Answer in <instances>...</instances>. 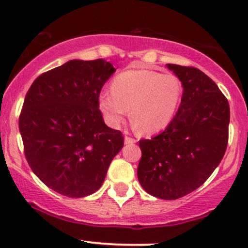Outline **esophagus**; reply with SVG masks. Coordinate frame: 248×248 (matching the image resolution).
I'll return each instance as SVG.
<instances>
[{"label": "esophagus", "mask_w": 248, "mask_h": 248, "mask_svg": "<svg viewBox=\"0 0 248 248\" xmlns=\"http://www.w3.org/2000/svg\"><path fill=\"white\" fill-rule=\"evenodd\" d=\"M135 140H134V139H132V138H129V136L128 135H126L124 136V144H132V143H135Z\"/></svg>", "instance_id": "34e87169"}]
</instances>
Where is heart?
Segmentation results:
<instances>
[{"label":"heart","instance_id":"heart-1","mask_svg":"<svg viewBox=\"0 0 248 248\" xmlns=\"http://www.w3.org/2000/svg\"><path fill=\"white\" fill-rule=\"evenodd\" d=\"M112 93L99 96V107L109 126L119 127L130 109V120L142 134H156L171 124L181 105L183 87L171 73L132 69L119 73Z\"/></svg>","mask_w":248,"mask_h":248}]
</instances>
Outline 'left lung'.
<instances>
[{
	"mask_svg": "<svg viewBox=\"0 0 248 248\" xmlns=\"http://www.w3.org/2000/svg\"><path fill=\"white\" fill-rule=\"evenodd\" d=\"M183 86L171 124L140 140L141 186L161 199H177L199 187L223 160L229 141L230 106L216 82L201 70L167 64Z\"/></svg>",
	"mask_w": 248,
	"mask_h": 248,
	"instance_id": "8db88e82",
	"label": "left lung"
}]
</instances>
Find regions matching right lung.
<instances>
[{
	"mask_svg": "<svg viewBox=\"0 0 248 248\" xmlns=\"http://www.w3.org/2000/svg\"><path fill=\"white\" fill-rule=\"evenodd\" d=\"M104 59H73L32 82L19 115L24 154L33 173L62 196L81 198L104 183L124 136L105 124L102 86L115 72Z\"/></svg>",
	"mask_w": 248,
	"mask_h": 248,
	"instance_id": "add662e5",
	"label": "right lung"
}]
</instances>
